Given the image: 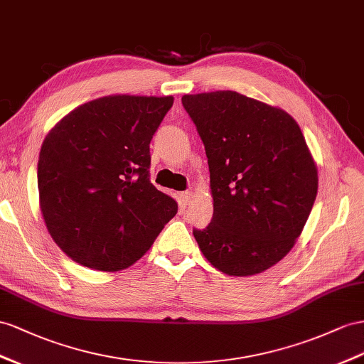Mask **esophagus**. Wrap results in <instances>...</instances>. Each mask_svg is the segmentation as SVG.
I'll list each match as a JSON object with an SVG mask.
<instances>
[{
	"instance_id": "obj_1",
	"label": "esophagus",
	"mask_w": 364,
	"mask_h": 364,
	"mask_svg": "<svg viewBox=\"0 0 364 364\" xmlns=\"http://www.w3.org/2000/svg\"><path fill=\"white\" fill-rule=\"evenodd\" d=\"M191 198H192V192H189V191L180 193V200H181V203L184 204V206H186V204H189Z\"/></svg>"
}]
</instances>
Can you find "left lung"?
Listing matches in <instances>:
<instances>
[{
	"label": "left lung",
	"instance_id": "8db88e82",
	"mask_svg": "<svg viewBox=\"0 0 364 364\" xmlns=\"http://www.w3.org/2000/svg\"><path fill=\"white\" fill-rule=\"evenodd\" d=\"M206 149L213 215L193 237L208 262L228 275L277 264L300 237L318 175L295 119L234 90L184 95Z\"/></svg>",
	"mask_w": 364,
	"mask_h": 364
}]
</instances>
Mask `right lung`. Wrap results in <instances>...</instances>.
I'll use <instances>...</instances> for the list:
<instances>
[{"label":"right lung","mask_w":364,"mask_h":364,"mask_svg":"<svg viewBox=\"0 0 364 364\" xmlns=\"http://www.w3.org/2000/svg\"><path fill=\"white\" fill-rule=\"evenodd\" d=\"M173 97L110 95L64 117L41 146L40 208L73 262L115 272L152 246L178 206L151 183V139Z\"/></svg>","instance_id":"add662e5"}]
</instances>
